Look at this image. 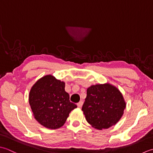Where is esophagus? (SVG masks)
Instances as JSON below:
<instances>
[{"label": "esophagus", "mask_w": 153, "mask_h": 153, "mask_svg": "<svg viewBox=\"0 0 153 153\" xmlns=\"http://www.w3.org/2000/svg\"><path fill=\"white\" fill-rule=\"evenodd\" d=\"M77 106L79 107V108H81L82 106V105H83V102L82 101H80L79 103H77Z\"/></svg>", "instance_id": "obj_1"}]
</instances>
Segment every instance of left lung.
Here are the masks:
<instances>
[{
	"label": "left lung",
	"instance_id": "left-lung-1",
	"mask_svg": "<svg viewBox=\"0 0 153 153\" xmlns=\"http://www.w3.org/2000/svg\"><path fill=\"white\" fill-rule=\"evenodd\" d=\"M86 94L82 110L87 122L93 127L108 129L120 121L126 104L116 87L108 83L92 85Z\"/></svg>",
	"mask_w": 153,
	"mask_h": 153
}]
</instances>
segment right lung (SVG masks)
Wrapping results in <instances>:
<instances>
[{
	"instance_id": "right-lung-1",
	"label": "right lung",
	"mask_w": 153,
	"mask_h": 153,
	"mask_svg": "<svg viewBox=\"0 0 153 153\" xmlns=\"http://www.w3.org/2000/svg\"><path fill=\"white\" fill-rule=\"evenodd\" d=\"M65 87L64 82L49 74L39 79L30 90L29 103L34 117L47 128H60L77 107L70 102Z\"/></svg>"
}]
</instances>
